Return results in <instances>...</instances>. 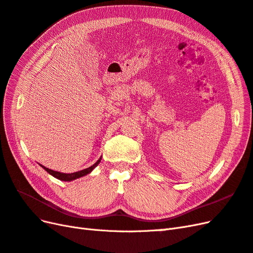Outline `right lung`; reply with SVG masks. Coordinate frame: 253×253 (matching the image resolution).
Listing matches in <instances>:
<instances>
[{
    "label": "right lung",
    "instance_id": "add662e5",
    "mask_svg": "<svg viewBox=\"0 0 253 253\" xmlns=\"http://www.w3.org/2000/svg\"><path fill=\"white\" fill-rule=\"evenodd\" d=\"M101 158H99L97 160V163L94 164L93 166H90L89 168H87V169H84V170H81V171H78V172H75V173H70V174H65V173H60V172H57V171H53V170H50L48 169V168H45L44 166H41L43 169L48 172L50 175H52L53 177H56L60 180H64V181H71V180H74L76 178H79V177H82V176L86 175L88 173H90L91 171H93L95 168L99 165V163H100Z\"/></svg>",
    "mask_w": 253,
    "mask_h": 253
}]
</instances>
